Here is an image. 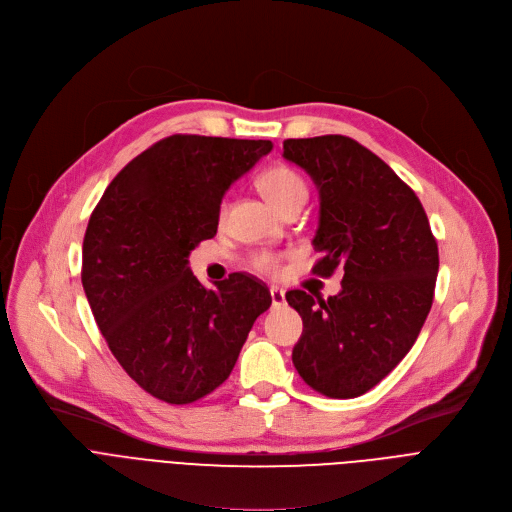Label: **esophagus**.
<instances>
[{"mask_svg":"<svg viewBox=\"0 0 512 512\" xmlns=\"http://www.w3.org/2000/svg\"><path fill=\"white\" fill-rule=\"evenodd\" d=\"M270 297H272V307L285 305V291H283V289L272 287V289H270Z\"/></svg>","mask_w":512,"mask_h":512,"instance_id":"34e87169","label":"esophagus"}]
</instances>
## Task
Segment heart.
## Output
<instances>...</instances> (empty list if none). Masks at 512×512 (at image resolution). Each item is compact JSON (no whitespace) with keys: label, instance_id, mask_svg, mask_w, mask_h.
<instances>
[{"label":"heart","instance_id":"heart-1","mask_svg":"<svg viewBox=\"0 0 512 512\" xmlns=\"http://www.w3.org/2000/svg\"><path fill=\"white\" fill-rule=\"evenodd\" d=\"M258 190L279 213H285L289 207L295 205L303 207L307 199L305 180L289 166H272L264 170L258 176ZM250 266L256 272L266 274V277H274V274H279L281 270V258L270 252H256L250 258Z\"/></svg>","mask_w":512,"mask_h":512}]
</instances>
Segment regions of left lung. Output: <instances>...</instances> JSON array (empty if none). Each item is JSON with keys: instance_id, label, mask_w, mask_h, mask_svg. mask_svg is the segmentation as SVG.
<instances>
[{"instance_id": "left-lung-1", "label": "left lung", "mask_w": 512, "mask_h": 512, "mask_svg": "<svg viewBox=\"0 0 512 512\" xmlns=\"http://www.w3.org/2000/svg\"><path fill=\"white\" fill-rule=\"evenodd\" d=\"M283 157L320 192L313 274L344 270L334 297L287 293L303 320L293 365L324 396L357 398L414 346L435 297L437 240L414 190L355 139H287Z\"/></svg>"}]
</instances>
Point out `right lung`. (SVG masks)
Masks as SVG:
<instances>
[{"label":"right lung","mask_w":512,"mask_h":512,"mask_svg":"<svg viewBox=\"0 0 512 512\" xmlns=\"http://www.w3.org/2000/svg\"><path fill=\"white\" fill-rule=\"evenodd\" d=\"M270 141L172 135L131 160L92 211L82 285L127 375L153 398L192 404L231 373L268 287L233 272L205 289L188 254L217 233L221 199Z\"/></svg>","instance_id":"add662e5"}]
</instances>
